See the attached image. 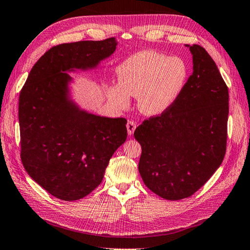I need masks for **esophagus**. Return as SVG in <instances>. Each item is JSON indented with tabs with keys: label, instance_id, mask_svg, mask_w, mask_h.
I'll use <instances>...</instances> for the list:
<instances>
[{
	"label": "esophagus",
	"instance_id": "obj_1",
	"mask_svg": "<svg viewBox=\"0 0 250 250\" xmlns=\"http://www.w3.org/2000/svg\"><path fill=\"white\" fill-rule=\"evenodd\" d=\"M126 127H127V132H128V134H129V136H131V134H133L134 130H136L137 124L134 123L133 121H128Z\"/></svg>",
	"mask_w": 250,
	"mask_h": 250
}]
</instances>
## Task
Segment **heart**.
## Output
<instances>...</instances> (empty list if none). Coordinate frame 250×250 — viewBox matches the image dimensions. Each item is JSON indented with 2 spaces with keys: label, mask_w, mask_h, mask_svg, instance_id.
I'll list each match as a JSON object with an SVG mask.
<instances>
[{
  "label": "heart",
  "mask_w": 250,
  "mask_h": 250,
  "mask_svg": "<svg viewBox=\"0 0 250 250\" xmlns=\"http://www.w3.org/2000/svg\"><path fill=\"white\" fill-rule=\"evenodd\" d=\"M119 85L109 87L107 97L119 107H126L129 97L138 98L139 110L160 116L178 100L188 80V66L179 57L153 50L139 51L117 67Z\"/></svg>",
  "instance_id": "heart-1"
}]
</instances>
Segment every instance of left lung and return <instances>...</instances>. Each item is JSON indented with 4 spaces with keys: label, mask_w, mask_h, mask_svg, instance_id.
I'll return each mask as SVG.
<instances>
[{
    "label": "left lung",
    "mask_w": 250,
    "mask_h": 250,
    "mask_svg": "<svg viewBox=\"0 0 250 250\" xmlns=\"http://www.w3.org/2000/svg\"><path fill=\"white\" fill-rule=\"evenodd\" d=\"M185 46L192 55L193 71L183 91L169 109L145 120L133 133L142 146V180L171 201L200 189L226 152L228 88L203 47Z\"/></svg>",
    "instance_id": "left-lung-1"
}]
</instances>
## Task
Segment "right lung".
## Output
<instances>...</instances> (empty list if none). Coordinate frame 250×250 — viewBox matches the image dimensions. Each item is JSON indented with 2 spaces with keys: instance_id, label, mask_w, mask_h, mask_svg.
I'll return each mask as SVG.
<instances>
[{
  "instance_id": "1",
  "label": "right lung",
  "mask_w": 250,
  "mask_h": 250,
  "mask_svg": "<svg viewBox=\"0 0 250 250\" xmlns=\"http://www.w3.org/2000/svg\"><path fill=\"white\" fill-rule=\"evenodd\" d=\"M117 45L109 38L52 47L33 65L20 93L22 163L33 181L60 200H80L96 189L126 141V119L80 108L70 97L67 73L97 68Z\"/></svg>"
}]
</instances>
